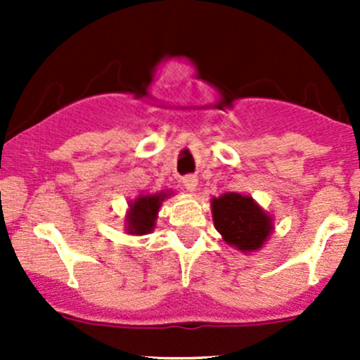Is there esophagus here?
Returning <instances> with one entry per match:
<instances>
[{"label": "esophagus", "mask_w": 360, "mask_h": 360, "mask_svg": "<svg viewBox=\"0 0 360 360\" xmlns=\"http://www.w3.org/2000/svg\"><path fill=\"white\" fill-rule=\"evenodd\" d=\"M198 184V179L195 176H186L183 177V186L186 188L188 191H195V188H197Z\"/></svg>", "instance_id": "obj_1"}]
</instances>
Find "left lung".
<instances>
[{"instance_id": "left-lung-1", "label": "left lung", "mask_w": 360, "mask_h": 360, "mask_svg": "<svg viewBox=\"0 0 360 360\" xmlns=\"http://www.w3.org/2000/svg\"><path fill=\"white\" fill-rule=\"evenodd\" d=\"M214 226L224 242L242 252L263 248L274 230V221L252 197L240 193H224L210 200Z\"/></svg>"}]
</instances>
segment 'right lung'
<instances>
[{
  "instance_id": "obj_1",
  "label": "right lung",
  "mask_w": 360,
  "mask_h": 360,
  "mask_svg": "<svg viewBox=\"0 0 360 360\" xmlns=\"http://www.w3.org/2000/svg\"><path fill=\"white\" fill-rule=\"evenodd\" d=\"M169 191L153 195H139L136 200L129 202V212L125 219V231L130 235H146L155 230V221L162 202L169 197Z\"/></svg>"
}]
</instances>
